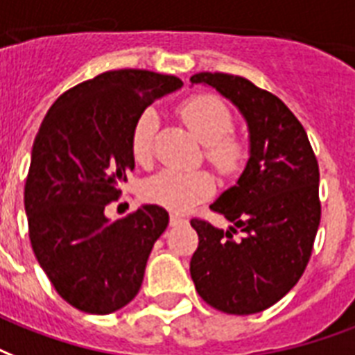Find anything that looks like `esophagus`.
<instances>
[{
  "label": "esophagus",
  "mask_w": 355,
  "mask_h": 355,
  "mask_svg": "<svg viewBox=\"0 0 355 355\" xmlns=\"http://www.w3.org/2000/svg\"><path fill=\"white\" fill-rule=\"evenodd\" d=\"M181 224H187V218L180 215H170V226H181Z\"/></svg>",
  "instance_id": "34e87169"
}]
</instances>
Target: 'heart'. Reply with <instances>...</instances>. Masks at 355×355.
<instances>
[{
    "mask_svg": "<svg viewBox=\"0 0 355 355\" xmlns=\"http://www.w3.org/2000/svg\"><path fill=\"white\" fill-rule=\"evenodd\" d=\"M180 116L194 137L205 144V157L224 174L241 168L246 150L237 137H233V114L230 107L213 94H198L185 100ZM157 131V114L152 109L140 112L131 129V153L137 163H150L153 153V137ZM215 183L207 172H181L166 168L144 183V200L161 207L187 213L213 192Z\"/></svg>",
    "mask_w": 355,
    "mask_h": 355,
    "instance_id": "1",
    "label": "heart"
}]
</instances>
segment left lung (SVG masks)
I'll list each match as a JSON object with an SVG mask.
<instances>
[{
	"label": "left lung",
	"mask_w": 355,
	"mask_h": 355,
	"mask_svg": "<svg viewBox=\"0 0 355 355\" xmlns=\"http://www.w3.org/2000/svg\"><path fill=\"white\" fill-rule=\"evenodd\" d=\"M248 123L250 159L237 183L211 203L227 232L192 218L198 250L191 277L209 306L252 315L282 300L306 270L320 224L318 163L304 125L277 96L239 76L194 73ZM243 233L233 238L236 230Z\"/></svg>",
	"instance_id": "1"
}]
</instances>
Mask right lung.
Segmentation results:
<instances>
[{
	"instance_id": "right-lung-1",
	"label": "right lung",
	"mask_w": 355,
	"mask_h": 355,
	"mask_svg": "<svg viewBox=\"0 0 355 355\" xmlns=\"http://www.w3.org/2000/svg\"><path fill=\"white\" fill-rule=\"evenodd\" d=\"M181 85L150 70H111L59 96L38 129L24 191L29 239L55 291L79 311H118L142 285L168 213L142 205L111 222L105 205L135 168V120Z\"/></svg>"
}]
</instances>
